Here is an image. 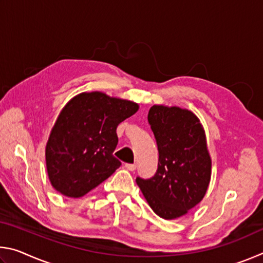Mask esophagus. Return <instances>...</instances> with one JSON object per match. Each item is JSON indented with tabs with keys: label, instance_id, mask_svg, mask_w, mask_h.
<instances>
[{
	"label": "esophagus",
	"instance_id": "obj_1",
	"mask_svg": "<svg viewBox=\"0 0 263 263\" xmlns=\"http://www.w3.org/2000/svg\"><path fill=\"white\" fill-rule=\"evenodd\" d=\"M124 167H125L126 169H127V171H135V169H136V164L135 163H125V166H124Z\"/></svg>",
	"mask_w": 263,
	"mask_h": 263
}]
</instances>
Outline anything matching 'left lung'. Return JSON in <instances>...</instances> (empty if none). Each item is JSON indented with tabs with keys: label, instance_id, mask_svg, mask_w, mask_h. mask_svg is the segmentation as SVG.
<instances>
[{
	"label": "left lung",
	"instance_id": "left-lung-1",
	"mask_svg": "<svg viewBox=\"0 0 263 263\" xmlns=\"http://www.w3.org/2000/svg\"><path fill=\"white\" fill-rule=\"evenodd\" d=\"M147 118L158 145V171L136 181L159 217L176 219L202 201L210 183L205 131L197 116L179 106L153 105Z\"/></svg>",
	"mask_w": 263,
	"mask_h": 263
}]
</instances>
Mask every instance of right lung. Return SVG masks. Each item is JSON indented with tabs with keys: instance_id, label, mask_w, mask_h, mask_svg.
I'll return each mask as SVG.
<instances>
[{
	"instance_id": "right-lung-1",
	"label": "right lung",
	"mask_w": 263,
	"mask_h": 263,
	"mask_svg": "<svg viewBox=\"0 0 263 263\" xmlns=\"http://www.w3.org/2000/svg\"><path fill=\"white\" fill-rule=\"evenodd\" d=\"M139 105L104 92H81L58 116L48 137L45 157L53 188L67 197H82L121 167L114 157L119 123Z\"/></svg>"
}]
</instances>
